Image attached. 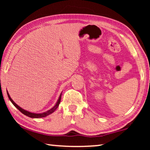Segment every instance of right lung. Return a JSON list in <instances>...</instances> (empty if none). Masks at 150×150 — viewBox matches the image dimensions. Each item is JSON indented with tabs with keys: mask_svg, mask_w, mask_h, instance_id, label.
I'll list each match as a JSON object with an SVG mask.
<instances>
[{
	"mask_svg": "<svg viewBox=\"0 0 150 150\" xmlns=\"http://www.w3.org/2000/svg\"><path fill=\"white\" fill-rule=\"evenodd\" d=\"M7 95H8V96L10 100L11 101V103L13 104L14 106H16V107L18 109V110L21 112L22 114H24L27 116H28V117L30 118H43V117H45V116H46L47 115H50V114H52V112H54L56 110L57 108L58 107V106H59V103H60V101H61V98H62V93H61V95L59 97V99H58L57 102L56 103V105H55L54 107L50 109V110H47V112H43V113H40V114H35V113H32V112H30L28 111H26L24 110V109H22V108H20L18 105H17L16 103H15L13 100H12V98H11V96H10L8 93H7Z\"/></svg>",
	"mask_w": 150,
	"mask_h": 150,
	"instance_id": "right-lung-1",
	"label": "right lung"
}]
</instances>
